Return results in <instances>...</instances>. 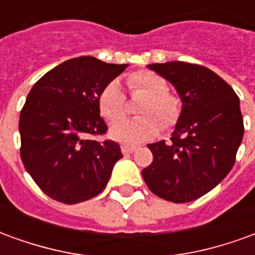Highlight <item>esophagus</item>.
Segmentation results:
<instances>
[{"instance_id":"obj_1","label":"esophagus","mask_w":255,"mask_h":255,"mask_svg":"<svg viewBox=\"0 0 255 255\" xmlns=\"http://www.w3.org/2000/svg\"><path fill=\"white\" fill-rule=\"evenodd\" d=\"M135 150H136V147H133V146H129V144H122L123 154H132Z\"/></svg>"}]
</instances>
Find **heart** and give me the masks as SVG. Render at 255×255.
<instances>
[{"instance_id": "1", "label": "heart", "mask_w": 255, "mask_h": 255, "mask_svg": "<svg viewBox=\"0 0 255 255\" xmlns=\"http://www.w3.org/2000/svg\"><path fill=\"white\" fill-rule=\"evenodd\" d=\"M127 84L131 91L146 94L138 111L139 115L143 116L120 120L126 115V95L116 80L106 84L98 100L100 111L109 122L120 120L112 126V138L138 144L153 138L160 131L158 120L164 127L175 124L180 112V104L175 95L166 91V82L162 76L151 71H138L128 76Z\"/></svg>"}]
</instances>
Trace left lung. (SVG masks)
Listing matches in <instances>:
<instances>
[{"mask_svg": "<svg viewBox=\"0 0 255 255\" xmlns=\"http://www.w3.org/2000/svg\"><path fill=\"white\" fill-rule=\"evenodd\" d=\"M147 68L173 84L182 112L171 143L147 144L153 162L142 176L157 197L191 202L213 190L235 164L245 132L239 98L230 84L202 65L171 61Z\"/></svg>", "mask_w": 255, "mask_h": 255, "instance_id": "1", "label": "left lung"}]
</instances>
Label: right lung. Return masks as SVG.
Masks as SVG:
<instances>
[{"instance_id": "obj_1", "label": "right lung", "mask_w": 255, "mask_h": 255, "mask_svg": "<svg viewBox=\"0 0 255 255\" xmlns=\"http://www.w3.org/2000/svg\"><path fill=\"white\" fill-rule=\"evenodd\" d=\"M127 67L83 56L64 61L32 86L20 112V155L47 197L73 205L106 187L122 149L89 136L106 132L98 100Z\"/></svg>"}]
</instances>
